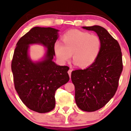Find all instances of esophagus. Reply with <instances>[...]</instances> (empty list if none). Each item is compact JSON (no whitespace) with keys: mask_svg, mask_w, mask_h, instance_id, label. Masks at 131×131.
Segmentation results:
<instances>
[{"mask_svg":"<svg viewBox=\"0 0 131 131\" xmlns=\"http://www.w3.org/2000/svg\"><path fill=\"white\" fill-rule=\"evenodd\" d=\"M71 72H72L71 70H69L68 71V74H69V76H70V78H71Z\"/></svg>","mask_w":131,"mask_h":131,"instance_id":"1","label":"esophagus"}]
</instances>
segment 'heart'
Here are the masks:
<instances>
[{"label":"heart","instance_id":"heart-1","mask_svg":"<svg viewBox=\"0 0 131 131\" xmlns=\"http://www.w3.org/2000/svg\"><path fill=\"white\" fill-rule=\"evenodd\" d=\"M62 43L56 42L53 49L61 62L68 61L73 53V61L78 67L86 68L97 60L101 50V40L96 35L72 29L63 35Z\"/></svg>","mask_w":131,"mask_h":131}]
</instances>
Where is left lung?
<instances>
[{"mask_svg": "<svg viewBox=\"0 0 131 131\" xmlns=\"http://www.w3.org/2000/svg\"><path fill=\"white\" fill-rule=\"evenodd\" d=\"M94 31L101 40V50L91 66L72 71L75 101L81 110L92 112L104 106L115 95L123 71L122 53L116 40L103 27L83 26Z\"/></svg>", "mask_w": 131, "mask_h": 131, "instance_id": "obj_1", "label": "left lung"}]
</instances>
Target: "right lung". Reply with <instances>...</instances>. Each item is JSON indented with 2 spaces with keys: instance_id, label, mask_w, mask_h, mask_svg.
Instances as JSON below:
<instances>
[{
  "instance_id": "obj_1",
  "label": "right lung",
  "mask_w": 131,
  "mask_h": 131,
  "mask_svg": "<svg viewBox=\"0 0 131 131\" xmlns=\"http://www.w3.org/2000/svg\"><path fill=\"white\" fill-rule=\"evenodd\" d=\"M58 31L52 28H32L18 41L12 61L15 88L19 98L28 108L40 113L55 108V91L70 79L69 67L52 61ZM34 43L48 49L44 59L37 62L28 55L29 45Z\"/></svg>"
}]
</instances>
